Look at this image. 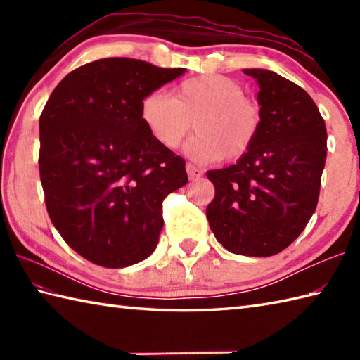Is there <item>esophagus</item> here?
Wrapping results in <instances>:
<instances>
[{
  "label": "esophagus",
  "instance_id": "1",
  "mask_svg": "<svg viewBox=\"0 0 360 360\" xmlns=\"http://www.w3.org/2000/svg\"><path fill=\"white\" fill-rule=\"evenodd\" d=\"M186 170H187V174H188V179L190 181H195V179L201 178V176H202V170H200V168L192 165V164H187L186 165Z\"/></svg>",
  "mask_w": 360,
  "mask_h": 360
}]
</instances>
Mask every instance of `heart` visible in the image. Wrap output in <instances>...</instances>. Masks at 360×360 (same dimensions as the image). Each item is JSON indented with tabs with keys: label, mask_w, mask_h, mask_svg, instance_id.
I'll return each mask as SVG.
<instances>
[{
	"label": "heart",
	"mask_w": 360,
	"mask_h": 360,
	"mask_svg": "<svg viewBox=\"0 0 360 360\" xmlns=\"http://www.w3.org/2000/svg\"><path fill=\"white\" fill-rule=\"evenodd\" d=\"M141 119L153 139L167 150L178 147L193 122L196 134L186 151L200 162L240 159L262 128L259 106L243 96L238 83L219 74L181 82L174 98L164 91H151L141 102Z\"/></svg>",
	"instance_id": "1"
}]
</instances>
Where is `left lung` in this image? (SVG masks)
<instances>
[{
    "instance_id": "8db88e82",
    "label": "left lung",
    "mask_w": 360,
    "mask_h": 360,
    "mask_svg": "<svg viewBox=\"0 0 360 360\" xmlns=\"http://www.w3.org/2000/svg\"><path fill=\"white\" fill-rule=\"evenodd\" d=\"M257 80L262 128L236 164L209 170L215 198L212 232L236 255L271 257L307 227L319 201L326 127L311 96L269 70H243Z\"/></svg>"
}]
</instances>
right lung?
Segmentation results:
<instances>
[{
  "mask_svg": "<svg viewBox=\"0 0 360 360\" xmlns=\"http://www.w3.org/2000/svg\"><path fill=\"white\" fill-rule=\"evenodd\" d=\"M134 58H102L70 72L40 116L46 209L68 246L119 269L155 252L164 198L187 184L186 160L159 145L141 102L178 79Z\"/></svg>",
  "mask_w": 360,
  "mask_h": 360,
  "instance_id": "1",
  "label": "right lung"
}]
</instances>
